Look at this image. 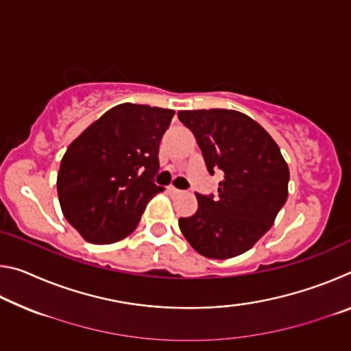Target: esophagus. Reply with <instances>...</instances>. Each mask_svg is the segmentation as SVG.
<instances>
[{"mask_svg":"<svg viewBox=\"0 0 351 351\" xmlns=\"http://www.w3.org/2000/svg\"><path fill=\"white\" fill-rule=\"evenodd\" d=\"M167 192H169L170 195H181V193H182V190L176 189V187H173V186H170V187L167 189Z\"/></svg>","mask_w":351,"mask_h":351,"instance_id":"esophagus-1","label":"esophagus"}]
</instances>
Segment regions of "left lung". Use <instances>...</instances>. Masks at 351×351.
Wrapping results in <instances>:
<instances>
[{
    "label": "left lung",
    "instance_id": "8db88e82",
    "mask_svg": "<svg viewBox=\"0 0 351 351\" xmlns=\"http://www.w3.org/2000/svg\"><path fill=\"white\" fill-rule=\"evenodd\" d=\"M178 117L197 138L209 173H224L217 197L197 193V213L180 218L182 235L209 258L246 252L268 232L288 198L289 170L280 148L239 111H180Z\"/></svg>",
    "mask_w": 351,
    "mask_h": 351
}]
</instances>
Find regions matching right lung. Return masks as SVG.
<instances>
[{"label":"right lung","instance_id":"right-lung-1","mask_svg":"<svg viewBox=\"0 0 351 351\" xmlns=\"http://www.w3.org/2000/svg\"><path fill=\"white\" fill-rule=\"evenodd\" d=\"M173 114L158 106L117 105L68 147L57 176L58 201L86 241L125 239L148 201L162 192L154 184L159 142Z\"/></svg>","mask_w":351,"mask_h":351}]
</instances>
